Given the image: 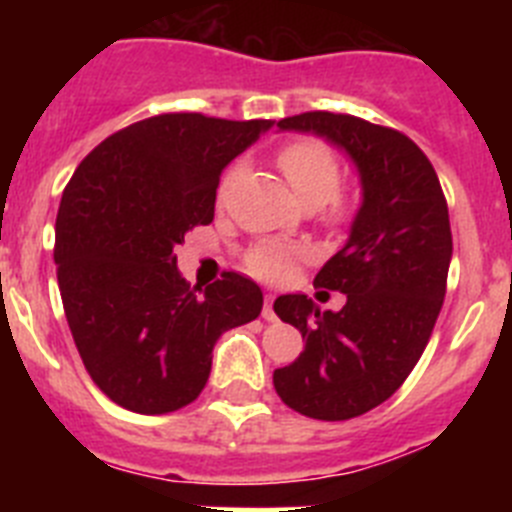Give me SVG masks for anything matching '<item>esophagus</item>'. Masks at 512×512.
I'll list each match as a JSON object with an SVG mask.
<instances>
[{
	"instance_id": "34e87169",
	"label": "esophagus",
	"mask_w": 512,
	"mask_h": 512,
	"mask_svg": "<svg viewBox=\"0 0 512 512\" xmlns=\"http://www.w3.org/2000/svg\"><path fill=\"white\" fill-rule=\"evenodd\" d=\"M271 302H274V297L266 295V302H264V310H261V318L266 320V323H277V312H274V307H271Z\"/></svg>"
}]
</instances>
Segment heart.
<instances>
[{
    "label": "heart",
    "instance_id": "1",
    "mask_svg": "<svg viewBox=\"0 0 512 512\" xmlns=\"http://www.w3.org/2000/svg\"><path fill=\"white\" fill-rule=\"evenodd\" d=\"M277 164L282 174L287 176L289 187L295 189V194L307 207H320L336 197L338 184H341V164H338L336 153L320 140H295V143H289L279 151ZM241 169V164H235L225 174L220 192H217L220 200L225 197V189L230 187V182L241 174ZM302 253L305 251L300 246H292V243H259L248 253V269L253 274H259V277L279 279L292 269V264L300 259Z\"/></svg>",
    "mask_w": 512,
    "mask_h": 512
}]
</instances>
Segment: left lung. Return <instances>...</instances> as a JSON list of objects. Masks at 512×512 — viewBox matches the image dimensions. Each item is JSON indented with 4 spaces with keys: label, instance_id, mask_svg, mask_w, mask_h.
I'll list each match as a JSON object with an SVG mask.
<instances>
[{
    "label": "left lung",
    "instance_id": "obj_1",
    "mask_svg": "<svg viewBox=\"0 0 512 512\" xmlns=\"http://www.w3.org/2000/svg\"><path fill=\"white\" fill-rule=\"evenodd\" d=\"M279 130L346 153L361 205L343 248L315 277L346 305L320 310L307 295L274 302L305 341L295 364L274 372V390L307 418H356L400 390L431 338L454 251L449 207L431 161L397 130L333 112L284 117Z\"/></svg>",
    "mask_w": 512,
    "mask_h": 512
}]
</instances>
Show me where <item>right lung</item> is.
I'll return each instance as SVG.
<instances>
[{
	"label": "right lung",
	"instance_id": "right-lung-1",
	"mask_svg": "<svg viewBox=\"0 0 512 512\" xmlns=\"http://www.w3.org/2000/svg\"><path fill=\"white\" fill-rule=\"evenodd\" d=\"M271 125L148 117L102 140L63 189L53 251L63 310L89 377L120 408L164 415L194 402L217 338L259 318V284L225 271L189 287L174 248L212 223L223 169Z\"/></svg>",
	"mask_w": 512,
	"mask_h": 512
}]
</instances>
